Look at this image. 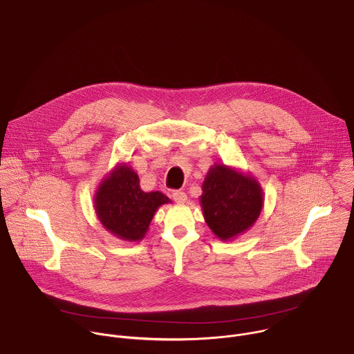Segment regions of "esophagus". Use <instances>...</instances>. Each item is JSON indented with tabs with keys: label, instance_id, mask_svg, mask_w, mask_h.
<instances>
[{
	"label": "esophagus",
	"instance_id": "obj_1",
	"mask_svg": "<svg viewBox=\"0 0 354 354\" xmlns=\"http://www.w3.org/2000/svg\"><path fill=\"white\" fill-rule=\"evenodd\" d=\"M172 198L176 201V203H185V201L187 200V196L182 190H174L172 192Z\"/></svg>",
	"mask_w": 354,
	"mask_h": 354
}]
</instances>
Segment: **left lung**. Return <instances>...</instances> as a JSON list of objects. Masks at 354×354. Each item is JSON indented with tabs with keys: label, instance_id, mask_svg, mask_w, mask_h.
<instances>
[{
	"label": "left lung",
	"instance_id": "1",
	"mask_svg": "<svg viewBox=\"0 0 354 354\" xmlns=\"http://www.w3.org/2000/svg\"><path fill=\"white\" fill-rule=\"evenodd\" d=\"M200 201L207 225L227 241L257 221L263 196L255 179L224 165H214L206 176Z\"/></svg>",
	"mask_w": 354,
	"mask_h": 354
}]
</instances>
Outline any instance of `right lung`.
<instances>
[{
	"label": "right lung",
	"mask_w": 354,
	"mask_h": 354,
	"mask_svg": "<svg viewBox=\"0 0 354 354\" xmlns=\"http://www.w3.org/2000/svg\"><path fill=\"white\" fill-rule=\"evenodd\" d=\"M171 201L161 192L145 193L137 174L126 165L118 167L100 183L95 210L104 227L124 241H140L161 205Z\"/></svg>",
	"instance_id": "right-lung-1"
}]
</instances>
